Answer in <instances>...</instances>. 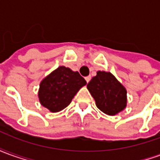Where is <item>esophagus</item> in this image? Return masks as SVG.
<instances>
[{"mask_svg":"<svg viewBox=\"0 0 160 160\" xmlns=\"http://www.w3.org/2000/svg\"><path fill=\"white\" fill-rule=\"evenodd\" d=\"M86 80H87V83H88V82H89V81H90V80H91V76H87V77H86Z\"/></svg>","mask_w":160,"mask_h":160,"instance_id":"34e87169","label":"esophagus"}]
</instances>
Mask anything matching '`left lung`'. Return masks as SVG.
<instances>
[{"mask_svg": "<svg viewBox=\"0 0 160 160\" xmlns=\"http://www.w3.org/2000/svg\"><path fill=\"white\" fill-rule=\"evenodd\" d=\"M87 88L97 107L105 114L114 116L126 107V89L109 72L98 71L97 75L87 84Z\"/></svg>", "mask_w": 160, "mask_h": 160, "instance_id": "1", "label": "left lung"}]
</instances>
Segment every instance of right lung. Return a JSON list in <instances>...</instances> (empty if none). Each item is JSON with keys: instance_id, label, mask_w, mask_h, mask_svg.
Masks as SVG:
<instances>
[{"instance_id": "right-lung-1", "label": "right lung", "mask_w": 160, "mask_h": 160, "mask_svg": "<svg viewBox=\"0 0 160 160\" xmlns=\"http://www.w3.org/2000/svg\"><path fill=\"white\" fill-rule=\"evenodd\" d=\"M86 84L79 72L59 67L40 83V103L51 112H58L71 103L77 92Z\"/></svg>"}]
</instances>
